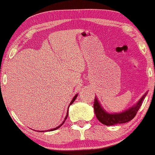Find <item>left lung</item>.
<instances>
[{
	"mask_svg": "<svg viewBox=\"0 0 155 155\" xmlns=\"http://www.w3.org/2000/svg\"><path fill=\"white\" fill-rule=\"evenodd\" d=\"M147 92L141 97L137 103L134 104L128 109L120 113H108L102 107V105L95 96L94 101V110L97 118L100 123L106 126H113V125L127 123L135 117L137 111L142 105V102L145 97L147 96Z\"/></svg>",
	"mask_w": 155,
	"mask_h": 155,
	"instance_id": "8db88e82",
	"label": "left lung"
}]
</instances>
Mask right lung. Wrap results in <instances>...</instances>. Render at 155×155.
Returning a JSON list of instances; mask_svg holds the SVG:
<instances>
[{"mask_svg":"<svg viewBox=\"0 0 155 155\" xmlns=\"http://www.w3.org/2000/svg\"><path fill=\"white\" fill-rule=\"evenodd\" d=\"M77 95H78V94H76L75 96L74 97V98L72 99V100L71 101V102H70V104H69V105H68V110H67V113H66V117H65V119H64V120L63 121V123L62 124H61V125H59L58 126H57L56 128H52V129H50V130H47V131H41V132H45V131H54V130H56V129H58V128H59L60 127H61V126H62V125L64 124V122H65V120H66V118H67V117H68V108H69V106L71 105V104H73V102H74V101H75V100L76 99V97H77Z\"/></svg>","mask_w":155,"mask_h":155,"instance_id":"obj_1","label":"right lung"}]
</instances>
